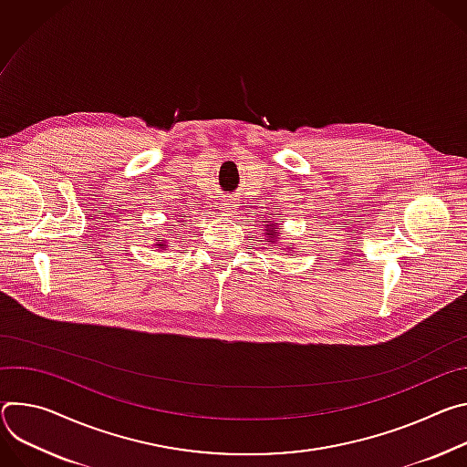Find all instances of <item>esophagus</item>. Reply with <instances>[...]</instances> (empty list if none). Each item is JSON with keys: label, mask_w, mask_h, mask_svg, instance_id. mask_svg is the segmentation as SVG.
Segmentation results:
<instances>
[{"label": "esophagus", "mask_w": 467, "mask_h": 467, "mask_svg": "<svg viewBox=\"0 0 467 467\" xmlns=\"http://www.w3.org/2000/svg\"><path fill=\"white\" fill-rule=\"evenodd\" d=\"M234 210H235V203H234L230 198H226V200L223 202V212H224V215L234 213Z\"/></svg>", "instance_id": "1"}]
</instances>
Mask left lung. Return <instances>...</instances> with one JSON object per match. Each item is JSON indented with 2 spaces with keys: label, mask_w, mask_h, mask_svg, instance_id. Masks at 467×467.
<instances>
[{
  "label": "left lung",
  "mask_w": 467,
  "mask_h": 467,
  "mask_svg": "<svg viewBox=\"0 0 467 467\" xmlns=\"http://www.w3.org/2000/svg\"><path fill=\"white\" fill-rule=\"evenodd\" d=\"M278 232H280V228L276 226V223H273V224H267V232H265V235H267V237H271V239H276Z\"/></svg>",
  "instance_id": "8db88e82"
}]
</instances>
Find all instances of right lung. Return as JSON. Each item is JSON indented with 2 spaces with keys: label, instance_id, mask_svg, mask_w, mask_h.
Returning <instances> with one entry per match:
<instances>
[{
  "label": "right lung",
  "instance_id": "1",
  "mask_svg": "<svg viewBox=\"0 0 467 467\" xmlns=\"http://www.w3.org/2000/svg\"><path fill=\"white\" fill-rule=\"evenodd\" d=\"M158 246H165V244H158Z\"/></svg>",
  "mask_w": 467,
  "mask_h": 467
}]
</instances>
